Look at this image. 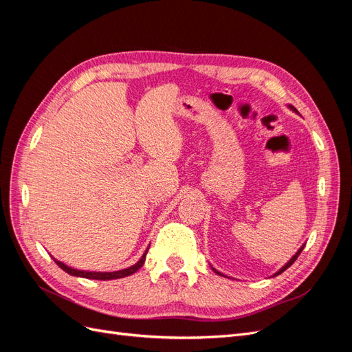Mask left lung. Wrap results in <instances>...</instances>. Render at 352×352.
<instances>
[{"instance_id": "obj_1", "label": "left lung", "mask_w": 352, "mask_h": 352, "mask_svg": "<svg viewBox=\"0 0 352 352\" xmlns=\"http://www.w3.org/2000/svg\"><path fill=\"white\" fill-rule=\"evenodd\" d=\"M291 109H292V110H294V111H296V110H295V109H294V107H291ZM302 250H304V247H301V248H300V250H298V252H296V254H295V255H294V257H292V258H291V260H289V261H287V263H286V264H285V265H283V267H282V269H280V270H279V272H278V273H276V274H274V276H278V274H280V273H282V272H285V270H286V269H287V267H291V265H292V264H294V261H295V260H296V258H298V255H300V254H301V251H302ZM216 273H219V272H216ZM219 274H220V273H219Z\"/></svg>"}]
</instances>
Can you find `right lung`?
I'll use <instances>...</instances> for the list:
<instances>
[{
  "instance_id": "obj_1",
  "label": "right lung",
  "mask_w": 352,
  "mask_h": 352,
  "mask_svg": "<svg viewBox=\"0 0 352 352\" xmlns=\"http://www.w3.org/2000/svg\"><path fill=\"white\" fill-rule=\"evenodd\" d=\"M145 257H146V251L145 254L142 255V258L138 261L136 264H133L132 267H127L124 270H119V272H107V273H102V272H83V270H76V269H72L69 267V265L63 264L61 261H57V265L60 269L65 270L66 273L72 274V276H79V278H87V279H95V280H111V279H120V278H126V276H131L135 272L140 270L142 265H144V261H145Z\"/></svg>"
}]
</instances>
